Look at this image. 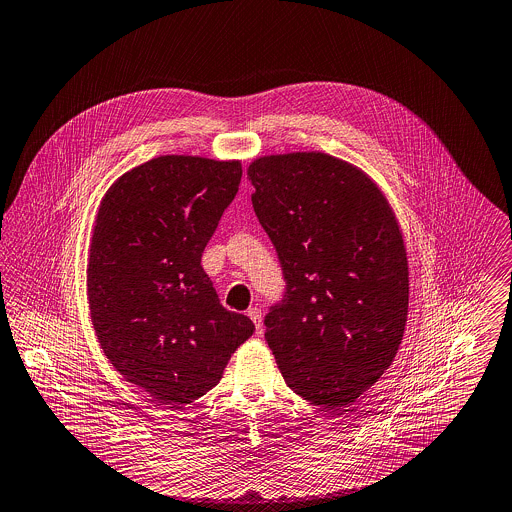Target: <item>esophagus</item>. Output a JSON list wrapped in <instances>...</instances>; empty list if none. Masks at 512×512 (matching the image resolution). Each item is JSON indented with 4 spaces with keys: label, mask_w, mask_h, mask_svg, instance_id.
Returning <instances> with one entry per match:
<instances>
[{
    "label": "esophagus",
    "mask_w": 512,
    "mask_h": 512,
    "mask_svg": "<svg viewBox=\"0 0 512 512\" xmlns=\"http://www.w3.org/2000/svg\"><path fill=\"white\" fill-rule=\"evenodd\" d=\"M247 315H249V319L255 323L257 333H261V331H263V315H261V309H259V307H251V309L247 311Z\"/></svg>",
    "instance_id": "esophagus-1"
}]
</instances>
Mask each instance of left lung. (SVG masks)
Returning a JSON list of instances; mask_svg holds the SVG:
<instances>
[{
	"label": "left lung",
	"mask_w": 512,
	"mask_h": 512,
	"mask_svg": "<svg viewBox=\"0 0 512 512\" xmlns=\"http://www.w3.org/2000/svg\"><path fill=\"white\" fill-rule=\"evenodd\" d=\"M255 215L285 279L265 339L287 385L339 409L393 363L409 313V265L399 223L379 187L327 153L255 159Z\"/></svg>",
	"instance_id": "8db88e82"
}]
</instances>
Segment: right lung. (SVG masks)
<instances>
[{
	"label": "right lung",
	"instance_id": "add662e5",
	"mask_svg": "<svg viewBox=\"0 0 512 512\" xmlns=\"http://www.w3.org/2000/svg\"><path fill=\"white\" fill-rule=\"evenodd\" d=\"M239 161L155 157L105 193L93 227L87 297L111 365L163 405L211 391L255 325L227 311L201 255L241 183Z\"/></svg>",
	"mask_w": 512,
	"mask_h": 512
}]
</instances>
